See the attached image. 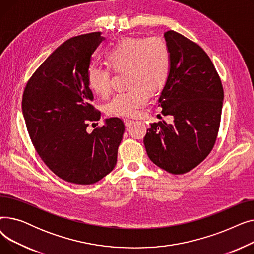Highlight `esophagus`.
Segmentation results:
<instances>
[{"mask_svg":"<svg viewBox=\"0 0 254 254\" xmlns=\"http://www.w3.org/2000/svg\"><path fill=\"white\" fill-rule=\"evenodd\" d=\"M125 124H126V127H130L135 124V122L131 119H125Z\"/></svg>","mask_w":254,"mask_h":254,"instance_id":"34e87169","label":"esophagus"}]
</instances>
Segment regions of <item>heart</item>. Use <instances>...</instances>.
Masks as SVG:
<instances>
[{
  "label": "heart",
  "instance_id": "1",
  "mask_svg": "<svg viewBox=\"0 0 254 254\" xmlns=\"http://www.w3.org/2000/svg\"><path fill=\"white\" fill-rule=\"evenodd\" d=\"M108 66L91 65L87 72L89 88L101 98L112 91V72L127 70L126 90L117 92L105 107L106 113L116 117H134L149 101L150 91L161 89L171 72V52L158 37L127 38L105 55Z\"/></svg>",
  "mask_w": 254,
  "mask_h": 254
}]
</instances>
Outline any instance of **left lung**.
<instances>
[{"label": "left lung", "instance_id": "obj_1", "mask_svg": "<svg viewBox=\"0 0 254 254\" xmlns=\"http://www.w3.org/2000/svg\"><path fill=\"white\" fill-rule=\"evenodd\" d=\"M165 39L171 52V72L158 106L174 120L150 124L143 142L152 163L180 175L201 164L214 147L223 87L201 46L172 30L165 33Z\"/></svg>", "mask_w": 254, "mask_h": 254}]
</instances>
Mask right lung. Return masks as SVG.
Returning a JSON list of instances; mask_svg holds the SVG:
<instances>
[{"label":"right lung","mask_w":254,"mask_h":254,"mask_svg":"<svg viewBox=\"0 0 254 254\" xmlns=\"http://www.w3.org/2000/svg\"><path fill=\"white\" fill-rule=\"evenodd\" d=\"M102 41L100 32L66 40L35 71L22 95L25 126L37 153L58 177L74 184H93L109 174L125 132L118 117L86 131L101 118L91 104L87 72Z\"/></svg>","instance_id":"obj_1"}]
</instances>
